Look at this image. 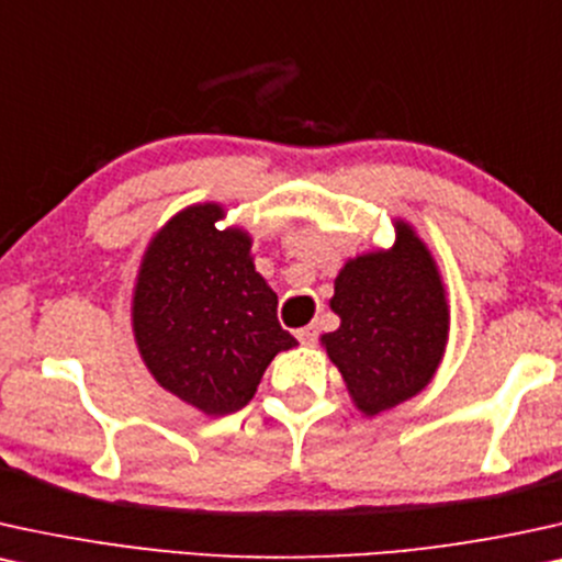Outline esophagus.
<instances>
[{
	"instance_id": "esophagus-1",
	"label": "esophagus",
	"mask_w": 562,
	"mask_h": 562,
	"mask_svg": "<svg viewBox=\"0 0 562 562\" xmlns=\"http://www.w3.org/2000/svg\"><path fill=\"white\" fill-rule=\"evenodd\" d=\"M295 337L301 339V345H316L318 342V329H316V326H305V329H297Z\"/></svg>"
}]
</instances>
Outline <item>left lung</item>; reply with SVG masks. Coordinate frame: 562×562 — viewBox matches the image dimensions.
<instances>
[{"instance_id":"1","label":"left lung","mask_w":562,"mask_h":562,"mask_svg":"<svg viewBox=\"0 0 562 562\" xmlns=\"http://www.w3.org/2000/svg\"><path fill=\"white\" fill-rule=\"evenodd\" d=\"M396 231L392 251L347 261L331 297L342 324L324 334L331 363L366 415L420 392L449 337V308L428 248L407 225Z\"/></svg>"}]
</instances>
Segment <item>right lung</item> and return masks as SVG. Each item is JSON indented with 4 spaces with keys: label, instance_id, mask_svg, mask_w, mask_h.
I'll list each match as a JSON object with an SVG mask.
<instances>
[{
    "label": "right lung",
    "instance_id": "obj_1",
    "mask_svg": "<svg viewBox=\"0 0 562 562\" xmlns=\"http://www.w3.org/2000/svg\"><path fill=\"white\" fill-rule=\"evenodd\" d=\"M217 204H196L158 233L134 290V337L162 389L223 417L251 402L277 352L295 337L248 257L251 238L217 231Z\"/></svg>",
    "mask_w": 562,
    "mask_h": 562
}]
</instances>
